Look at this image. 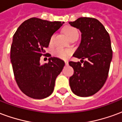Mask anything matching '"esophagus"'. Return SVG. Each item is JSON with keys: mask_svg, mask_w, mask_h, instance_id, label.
Returning a JSON list of instances; mask_svg holds the SVG:
<instances>
[{"mask_svg": "<svg viewBox=\"0 0 122 122\" xmlns=\"http://www.w3.org/2000/svg\"><path fill=\"white\" fill-rule=\"evenodd\" d=\"M65 65H69V61H65Z\"/></svg>", "mask_w": 122, "mask_h": 122, "instance_id": "1", "label": "esophagus"}]
</instances>
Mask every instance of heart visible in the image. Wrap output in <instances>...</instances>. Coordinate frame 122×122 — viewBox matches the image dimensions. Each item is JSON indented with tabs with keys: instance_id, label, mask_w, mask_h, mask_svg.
Listing matches in <instances>:
<instances>
[{
	"instance_id": "obj_1",
	"label": "heart",
	"mask_w": 122,
	"mask_h": 122,
	"mask_svg": "<svg viewBox=\"0 0 122 122\" xmlns=\"http://www.w3.org/2000/svg\"><path fill=\"white\" fill-rule=\"evenodd\" d=\"M64 32L65 33V35H66V36L69 38H71L74 36L75 35H78V30L75 28L72 27H66L64 30ZM54 37H55V35L53 34V35H51V36L50 38V44H53ZM71 53L72 51L71 50H65V49H62V48H57L53 50V55L57 57H59V58L66 59L70 56Z\"/></svg>"
}]
</instances>
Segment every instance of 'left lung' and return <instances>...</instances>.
I'll list each match as a JSON object with an SVG mask.
<instances>
[{"label":"left lung","mask_w":122,"mask_h":122,"mask_svg":"<svg viewBox=\"0 0 122 122\" xmlns=\"http://www.w3.org/2000/svg\"><path fill=\"white\" fill-rule=\"evenodd\" d=\"M69 24L82 33L80 44L73 54L81 61L69 63L74 69L69 84L75 95L89 97L99 92L107 79L112 58L110 36L102 23L95 18L80 17Z\"/></svg>","instance_id":"left-lung-1"}]
</instances>
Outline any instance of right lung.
<instances>
[{
    "instance_id": "right-lung-1",
    "label": "right lung",
    "mask_w": 122,
    "mask_h": 122,
    "mask_svg": "<svg viewBox=\"0 0 122 122\" xmlns=\"http://www.w3.org/2000/svg\"><path fill=\"white\" fill-rule=\"evenodd\" d=\"M64 22L49 21L32 17L26 20L13 36L10 59L15 79L21 92L28 97L42 99L53 92L57 76L65 62L50 57L48 63L41 65L40 57L48 48L50 38Z\"/></svg>"
}]
</instances>
